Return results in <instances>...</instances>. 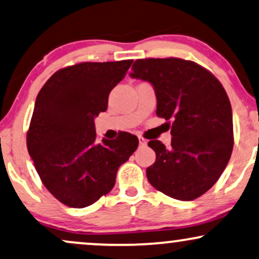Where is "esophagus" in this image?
I'll use <instances>...</instances> for the list:
<instances>
[{"instance_id":"1","label":"esophagus","mask_w":259,"mask_h":259,"mask_svg":"<svg viewBox=\"0 0 259 259\" xmlns=\"http://www.w3.org/2000/svg\"><path fill=\"white\" fill-rule=\"evenodd\" d=\"M139 142H140V146H146V145H147V140L143 139L142 136H139Z\"/></svg>"}]
</instances>
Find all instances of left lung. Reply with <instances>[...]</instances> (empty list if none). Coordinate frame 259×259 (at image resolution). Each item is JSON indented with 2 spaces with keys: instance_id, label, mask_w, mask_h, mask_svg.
<instances>
[{
  "instance_id": "left-lung-1",
  "label": "left lung",
  "mask_w": 259,
  "mask_h": 259,
  "mask_svg": "<svg viewBox=\"0 0 259 259\" xmlns=\"http://www.w3.org/2000/svg\"><path fill=\"white\" fill-rule=\"evenodd\" d=\"M130 77L147 80L157 96V116L172 120L171 146H148L155 161L146 175L152 186L177 200H194L226 169L234 145L232 106L223 85L197 62L179 58L139 59Z\"/></svg>"
}]
</instances>
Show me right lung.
Masks as SVG:
<instances>
[{
  "mask_svg": "<svg viewBox=\"0 0 259 259\" xmlns=\"http://www.w3.org/2000/svg\"><path fill=\"white\" fill-rule=\"evenodd\" d=\"M132 64L80 62L61 68L37 95L27 151L46 188L67 206H89L110 193L118 167L138 148L139 139L125 132L96 142L94 124Z\"/></svg>",
  "mask_w": 259,
  "mask_h": 259,
  "instance_id": "add662e5",
  "label": "right lung"
}]
</instances>
